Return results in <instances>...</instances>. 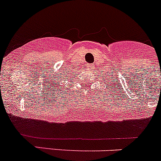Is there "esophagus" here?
<instances>
[{
    "mask_svg": "<svg viewBox=\"0 0 161 161\" xmlns=\"http://www.w3.org/2000/svg\"><path fill=\"white\" fill-rule=\"evenodd\" d=\"M93 67L94 66L92 65V64H88V65H87V69H90V70H92V69H93Z\"/></svg>",
    "mask_w": 161,
    "mask_h": 161,
    "instance_id": "esophagus-1",
    "label": "esophagus"
}]
</instances>
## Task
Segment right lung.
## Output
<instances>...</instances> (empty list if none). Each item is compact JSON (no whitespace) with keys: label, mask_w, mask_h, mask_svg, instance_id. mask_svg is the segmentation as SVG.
I'll use <instances>...</instances> for the list:
<instances>
[{"label":"right lung","mask_w":161,"mask_h":161,"mask_svg":"<svg viewBox=\"0 0 161 161\" xmlns=\"http://www.w3.org/2000/svg\"><path fill=\"white\" fill-rule=\"evenodd\" d=\"M65 75V74H64ZM66 77L68 78V76H66ZM63 85H64V82H63L62 79H59V80L57 81V90H59V89H61L63 87Z\"/></svg>","instance_id":"obj_1"}]
</instances>
